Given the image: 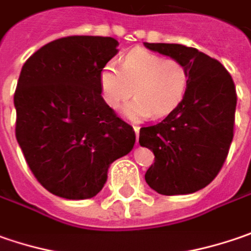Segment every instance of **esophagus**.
<instances>
[{
	"mask_svg": "<svg viewBox=\"0 0 251 251\" xmlns=\"http://www.w3.org/2000/svg\"><path fill=\"white\" fill-rule=\"evenodd\" d=\"M133 130H135V133H136V139L139 137V132H140V127L139 126H133Z\"/></svg>",
	"mask_w": 251,
	"mask_h": 251,
	"instance_id": "1",
	"label": "esophagus"
}]
</instances>
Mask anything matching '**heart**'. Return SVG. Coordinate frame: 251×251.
Listing matches in <instances>:
<instances>
[{
  "mask_svg": "<svg viewBox=\"0 0 251 251\" xmlns=\"http://www.w3.org/2000/svg\"><path fill=\"white\" fill-rule=\"evenodd\" d=\"M188 84L185 66L174 59H163L145 50L126 54L121 69L108 63L100 74V87L108 106L118 108L132 93L135 100L124 106V115L142 121L171 114L182 101Z\"/></svg>",
  "mask_w": 251,
  "mask_h": 251,
  "instance_id": "1",
  "label": "heart"
}]
</instances>
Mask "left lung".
Wrapping results in <instances>:
<instances>
[{
	"label": "left lung",
	"mask_w": 251,
	"mask_h": 251,
	"mask_svg": "<svg viewBox=\"0 0 251 251\" xmlns=\"http://www.w3.org/2000/svg\"><path fill=\"white\" fill-rule=\"evenodd\" d=\"M145 46L181 61L188 71L180 105L160 124L140 129V146L154 154L145 180L161 195L192 194L218 176L227 157L237 102L234 82L219 61L194 48Z\"/></svg>",
	"instance_id": "8db88e82"
}]
</instances>
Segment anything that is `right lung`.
I'll return each instance as SVG.
<instances>
[{"label": "right lung", "instance_id": "right-lung-1", "mask_svg": "<svg viewBox=\"0 0 251 251\" xmlns=\"http://www.w3.org/2000/svg\"><path fill=\"white\" fill-rule=\"evenodd\" d=\"M118 45L104 36L57 39L21 70L14 95L17 140L36 180L57 197H95L109 166L135 146L133 127L106 105L100 87Z\"/></svg>", "mask_w": 251, "mask_h": 251}]
</instances>
